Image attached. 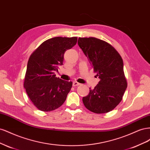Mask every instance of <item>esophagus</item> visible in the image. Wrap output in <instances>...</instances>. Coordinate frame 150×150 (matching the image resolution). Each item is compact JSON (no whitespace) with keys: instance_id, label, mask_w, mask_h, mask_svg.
Masks as SVG:
<instances>
[{"instance_id":"34e87169","label":"esophagus","mask_w":150,"mask_h":150,"mask_svg":"<svg viewBox=\"0 0 150 150\" xmlns=\"http://www.w3.org/2000/svg\"><path fill=\"white\" fill-rule=\"evenodd\" d=\"M81 84L77 82V81H74L73 83H72V86H79Z\"/></svg>"}]
</instances>
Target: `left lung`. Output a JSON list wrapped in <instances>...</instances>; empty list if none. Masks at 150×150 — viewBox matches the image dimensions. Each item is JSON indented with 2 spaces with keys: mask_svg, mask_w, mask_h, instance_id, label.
I'll return each instance as SVG.
<instances>
[{
  "mask_svg": "<svg viewBox=\"0 0 150 150\" xmlns=\"http://www.w3.org/2000/svg\"><path fill=\"white\" fill-rule=\"evenodd\" d=\"M100 81L83 97L85 107L94 113L112 111L121 101L127 88L123 61L111 44L95 38H79L78 41Z\"/></svg>",
  "mask_w": 150,
  "mask_h": 150,
  "instance_id": "1",
  "label": "left lung"
}]
</instances>
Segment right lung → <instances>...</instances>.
Wrapping results in <instances>:
<instances>
[{"instance_id":"obj_1","label":"right lung","mask_w":150,"mask_h":150,"mask_svg":"<svg viewBox=\"0 0 150 150\" xmlns=\"http://www.w3.org/2000/svg\"><path fill=\"white\" fill-rule=\"evenodd\" d=\"M77 37H56L42 42L31 54L27 66L24 86L30 101L38 110L51 111L66 101L71 81L57 78L55 71L63 64L64 55L74 46Z\"/></svg>"}]
</instances>
